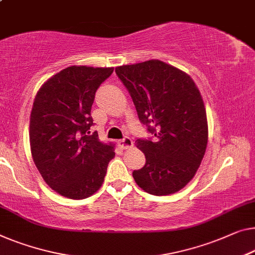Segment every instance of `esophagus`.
<instances>
[{
    "label": "esophagus",
    "mask_w": 255,
    "mask_h": 255,
    "mask_svg": "<svg viewBox=\"0 0 255 255\" xmlns=\"http://www.w3.org/2000/svg\"><path fill=\"white\" fill-rule=\"evenodd\" d=\"M118 144H119L121 149H129V147L132 146V140L126 136V137H124L123 139L118 140Z\"/></svg>",
    "instance_id": "1"
}]
</instances>
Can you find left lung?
<instances>
[{"label":"left lung","mask_w":255,"mask_h":255,"mask_svg":"<svg viewBox=\"0 0 255 255\" xmlns=\"http://www.w3.org/2000/svg\"><path fill=\"white\" fill-rule=\"evenodd\" d=\"M140 123L152 138H138L145 165L132 172L138 187L151 195H170L195 176L207 146L203 98L187 73L161 60L116 67ZM155 137V139L153 137Z\"/></svg>","instance_id":"8db88e82"}]
</instances>
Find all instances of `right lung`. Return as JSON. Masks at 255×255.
I'll return each instance as SVG.
<instances>
[{"label": "right lung", "mask_w": 255, "mask_h": 255, "mask_svg": "<svg viewBox=\"0 0 255 255\" xmlns=\"http://www.w3.org/2000/svg\"><path fill=\"white\" fill-rule=\"evenodd\" d=\"M113 67L70 66L37 91L29 123L33 160L43 180L59 195L87 198L103 183L115 157L112 144L98 139L90 116L97 89Z\"/></svg>", "instance_id": "1"}]
</instances>
